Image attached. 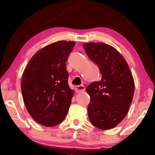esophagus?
Returning <instances> with one entry per match:
<instances>
[{
    "mask_svg": "<svg viewBox=\"0 0 155 155\" xmlns=\"http://www.w3.org/2000/svg\"><path fill=\"white\" fill-rule=\"evenodd\" d=\"M76 91H77V93L84 92L85 87L83 85H78V86H76Z\"/></svg>",
    "mask_w": 155,
    "mask_h": 155,
    "instance_id": "obj_1",
    "label": "esophagus"
}]
</instances>
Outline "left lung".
<instances>
[{"mask_svg": "<svg viewBox=\"0 0 155 155\" xmlns=\"http://www.w3.org/2000/svg\"><path fill=\"white\" fill-rule=\"evenodd\" d=\"M85 53L99 68L101 79L86 87L90 97L88 117L93 126L110 130L123 121L133 99L134 81L126 61L114 47L87 43Z\"/></svg>", "mask_w": 155, "mask_h": 155, "instance_id": "1", "label": "left lung"}]
</instances>
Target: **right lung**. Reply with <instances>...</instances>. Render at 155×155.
Here are the masks:
<instances>
[{
  "label": "right lung",
  "instance_id": "1",
  "mask_svg": "<svg viewBox=\"0 0 155 155\" xmlns=\"http://www.w3.org/2000/svg\"><path fill=\"white\" fill-rule=\"evenodd\" d=\"M75 42L60 41L38 50L25 69L21 91L26 109L42 126L52 127L64 120L74 91L68 85L66 61Z\"/></svg>",
  "mask_w": 155,
  "mask_h": 155
}]
</instances>
